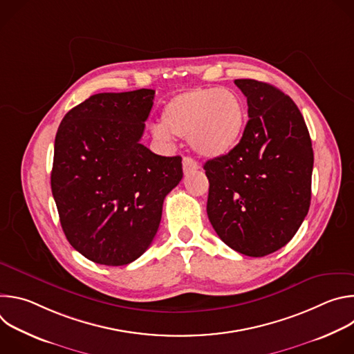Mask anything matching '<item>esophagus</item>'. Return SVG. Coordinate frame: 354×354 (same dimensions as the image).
Listing matches in <instances>:
<instances>
[{"mask_svg":"<svg viewBox=\"0 0 354 354\" xmlns=\"http://www.w3.org/2000/svg\"><path fill=\"white\" fill-rule=\"evenodd\" d=\"M182 165H183V174L185 175H189L193 171L198 169V164L193 158H190V157H185L183 161H182Z\"/></svg>","mask_w":354,"mask_h":354,"instance_id":"34e87169","label":"esophagus"}]
</instances>
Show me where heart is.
Segmentation results:
<instances>
[{
    "label": "heart",
    "instance_id": "b5f03b06",
    "mask_svg": "<svg viewBox=\"0 0 354 354\" xmlns=\"http://www.w3.org/2000/svg\"><path fill=\"white\" fill-rule=\"evenodd\" d=\"M162 123L153 127L161 141L187 137L197 154L218 158L230 154L242 138L246 109L242 99L223 88H192L174 95L165 104Z\"/></svg>",
    "mask_w": 354,
    "mask_h": 354
}]
</instances>
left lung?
I'll list each match as a JSON object with an SVG mask.
<instances>
[{
	"label": "left lung",
	"instance_id": "obj_1",
	"mask_svg": "<svg viewBox=\"0 0 354 354\" xmlns=\"http://www.w3.org/2000/svg\"><path fill=\"white\" fill-rule=\"evenodd\" d=\"M234 82L249 120L230 154L205 164L207 216L224 243L261 258L283 248L308 214L314 151L290 96L257 80Z\"/></svg>",
	"mask_w": 354,
	"mask_h": 354
}]
</instances>
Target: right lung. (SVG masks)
Wrapping results in <instances>:
<instances>
[{"mask_svg": "<svg viewBox=\"0 0 354 354\" xmlns=\"http://www.w3.org/2000/svg\"><path fill=\"white\" fill-rule=\"evenodd\" d=\"M156 91L89 96L62 120L55 140L52 193L63 231L86 259L123 266L153 242L182 158L140 140Z\"/></svg>", "mask_w": 354, "mask_h": 354, "instance_id": "1", "label": "right lung"}]
</instances>
